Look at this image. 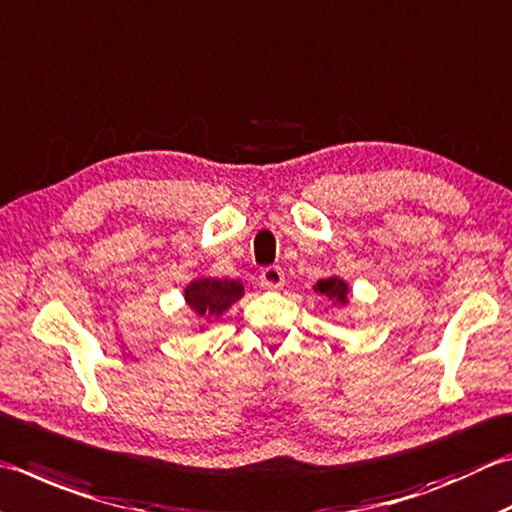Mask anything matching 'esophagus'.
<instances>
[{
  "mask_svg": "<svg viewBox=\"0 0 512 512\" xmlns=\"http://www.w3.org/2000/svg\"><path fill=\"white\" fill-rule=\"evenodd\" d=\"M259 284L270 290H277L284 286V270L279 266H266L262 273H259Z\"/></svg>",
  "mask_w": 512,
  "mask_h": 512,
  "instance_id": "obj_1",
  "label": "esophagus"
}]
</instances>
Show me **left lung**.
I'll return each mask as SVG.
<instances>
[{
    "label": "left lung",
    "mask_w": 512,
    "mask_h": 512,
    "mask_svg": "<svg viewBox=\"0 0 512 512\" xmlns=\"http://www.w3.org/2000/svg\"><path fill=\"white\" fill-rule=\"evenodd\" d=\"M315 290H319V293L326 295V297H330V299H335V302H339V304H346L348 286L342 282V279H337V277L322 279V282L317 284V288H315Z\"/></svg>",
    "instance_id": "8db88e82"
}]
</instances>
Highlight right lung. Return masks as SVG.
I'll list each match as a JSON object with an SVG mask.
<instances>
[{"instance_id": "right-lung-1", "label": "right lung", "mask_w": 512, "mask_h": 512, "mask_svg": "<svg viewBox=\"0 0 512 512\" xmlns=\"http://www.w3.org/2000/svg\"><path fill=\"white\" fill-rule=\"evenodd\" d=\"M186 302L202 317L222 315L224 310L235 304L244 295V286L235 279H199L186 288Z\"/></svg>"}]
</instances>
